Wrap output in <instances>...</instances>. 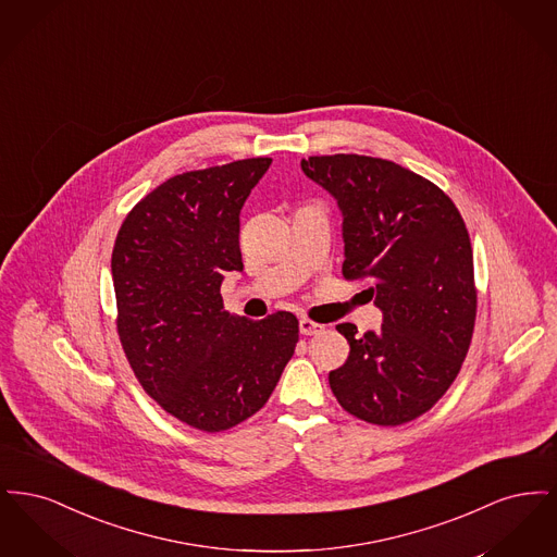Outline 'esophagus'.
<instances>
[{
	"mask_svg": "<svg viewBox=\"0 0 557 557\" xmlns=\"http://www.w3.org/2000/svg\"><path fill=\"white\" fill-rule=\"evenodd\" d=\"M298 327H300V334H305V336H318V334L323 332V325H321V323L307 318L300 319Z\"/></svg>",
	"mask_w": 557,
	"mask_h": 557,
	"instance_id": "obj_1",
	"label": "esophagus"
}]
</instances>
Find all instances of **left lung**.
<instances>
[{"instance_id":"left-lung-1","label":"left lung","mask_w":557,"mask_h":557,"mask_svg":"<svg viewBox=\"0 0 557 557\" xmlns=\"http://www.w3.org/2000/svg\"><path fill=\"white\" fill-rule=\"evenodd\" d=\"M307 177L343 211L348 282L368 280L384 313L380 332L357 336L330 388L350 416L400 425L449 391L472 343L478 292L470 234L449 196L397 162L361 154L309 157Z\"/></svg>"}]
</instances>
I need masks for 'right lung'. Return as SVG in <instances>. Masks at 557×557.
I'll use <instances>...</instances> for the list:
<instances>
[{"label": "right lung", "instance_id": "1", "mask_svg": "<svg viewBox=\"0 0 557 557\" xmlns=\"http://www.w3.org/2000/svg\"><path fill=\"white\" fill-rule=\"evenodd\" d=\"M271 159L175 175L125 216L112 248L116 332L141 388L180 422L230 430L265 405L298 319L230 315L221 282L242 271L239 211Z\"/></svg>", "mask_w": 557, "mask_h": 557}]
</instances>
